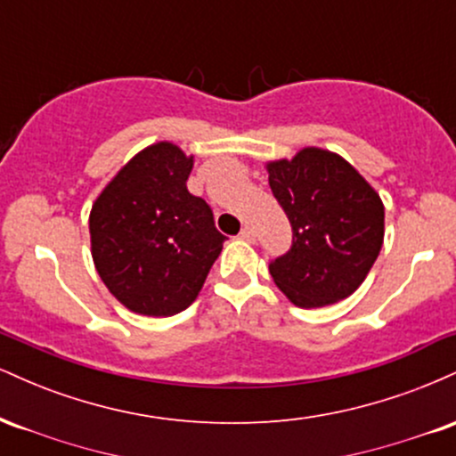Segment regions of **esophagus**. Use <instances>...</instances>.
Masks as SVG:
<instances>
[{"mask_svg":"<svg viewBox=\"0 0 456 456\" xmlns=\"http://www.w3.org/2000/svg\"><path fill=\"white\" fill-rule=\"evenodd\" d=\"M240 238L246 240V242H255V232L250 227H244L242 232H240Z\"/></svg>","mask_w":456,"mask_h":456,"instance_id":"esophagus-1","label":"esophagus"}]
</instances>
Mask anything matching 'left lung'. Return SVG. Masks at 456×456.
<instances>
[{
    "label": "left lung",
    "mask_w": 456,
    "mask_h": 456,
    "mask_svg": "<svg viewBox=\"0 0 456 456\" xmlns=\"http://www.w3.org/2000/svg\"><path fill=\"white\" fill-rule=\"evenodd\" d=\"M265 169L294 232L291 248L270 264L272 281L300 308L352 296L384 244L378 191L343 156L322 148H302Z\"/></svg>",
    "instance_id": "8db88e82"
}]
</instances>
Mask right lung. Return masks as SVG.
Masks as SVG:
<instances>
[{
    "instance_id": "1",
    "label": "right lung",
    "mask_w": 456,
    "mask_h": 456,
    "mask_svg": "<svg viewBox=\"0 0 456 456\" xmlns=\"http://www.w3.org/2000/svg\"><path fill=\"white\" fill-rule=\"evenodd\" d=\"M192 156L171 141L134 154L90 212L92 259L128 311L171 317L195 302L227 238L210 206L188 192Z\"/></svg>"
}]
</instances>
